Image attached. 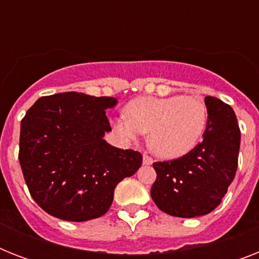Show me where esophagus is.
I'll use <instances>...</instances> for the list:
<instances>
[{"instance_id": "obj_1", "label": "esophagus", "mask_w": 259, "mask_h": 259, "mask_svg": "<svg viewBox=\"0 0 259 259\" xmlns=\"http://www.w3.org/2000/svg\"><path fill=\"white\" fill-rule=\"evenodd\" d=\"M142 161H144V165H152V164H153V160H152V157H149L148 154H144Z\"/></svg>"}]
</instances>
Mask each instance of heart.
Here are the masks:
<instances>
[{
    "label": "heart",
    "mask_w": 259,
    "mask_h": 259,
    "mask_svg": "<svg viewBox=\"0 0 259 259\" xmlns=\"http://www.w3.org/2000/svg\"><path fill=\"white\" fill-rule=\"evenodd\" d=\"M111 125L123 142L137 141L149 132V145L166 160L180 158L199 145L208 126V109L199 97H140Z\"/></svg>",
    "instance_id": "1"
}]
</instances>
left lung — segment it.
<instances>
[{"instance_id":"obj_1","label":"left lung","mask_w":259,"mask_h":259,"mask_svg":"<svg viewBox=\"0 0 259 259\" xmlns=\"http://www.w3.org/2000/svg\"><path fill=\"white\" fill-rule=\"evenodd\" d=\"M208 126L203 141L183 157L154 162L157 179L150 189L162 212L177 218L207 215L221 204L238 168L241 130L234 110L205 97Z\"/></svg>"}]
</instances>
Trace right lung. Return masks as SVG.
Returning <instances> with one entry per match:
<instances>
[{"instance_id":"add662e5","label":"right lung","mask_w":259,"mask_h":259,"mask_svg":"<svg viewBox=\"0 0 259 259\" xmlns=\"http://www.w3.org/2000/svg\"><path fill=\"white\" fill-rule=\"evenodd\" d=\"M118 99L62 93L42 97L21 121L18 160L34 201L63 221L105 215L114 189L133 176L142 156L103 140L111 132L106 110Z\"/></svg>"}]
</instances>
